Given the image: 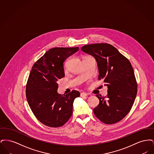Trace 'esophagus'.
Wrapping results in <instances>:
<instances>
[{"label": "esophagus", "instance_id": "esophagus-1", "mask_svg": "<svg viewBox=\"0 0 154 154\" xmlns=\"http://www.w3.org/2000/svg\"><path fill=\"white\" fill-rule=\"evenodd\" d=\"M87 95H88V94L85 92H82L80 94L81 97H84V96H86Z\"/></svg>", "mask_w": 154, "mask_h": 154}]
</instances>
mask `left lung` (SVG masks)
I'll list each match as a JSON object with an SVG mask.
<instances>
[{
  "instance_id": "1",
  "label": "left lung",
  "mask_w": 154,
  "mask_h": 154,
  "mask_svg": "<svg viewBox=\"0 0 154 154\" xmlns=\"http://www.w3.org/2000/svg\"><path fill=\"white\" fill-rule=\"evenodd\" d=\"M81 50L95 58L99 80H103L108 88L106 97L96 95L99 104L94 109V112L104 124L117 123L129 113L137 95V83L132 65L109 44H88Z\"/></svg>"
}]
</instances>
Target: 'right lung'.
<instances>
[{"label":"right lung","instance_id":"right-lung-1","mask_svg":"<svg viewBox=\"0 0 154 154\" xmlns=\"http://www.w3.org/2000/svg\"><path fill=\"white\" fill-rule=\"evenodd\" d=\"M79 49L51 48L32 68L26 87V99L37 119L46 126L60 127L72 115L74 100L80 94L73 90L66 95L59 94L57 81L65 76L64 61Z\"/></svg>","mask_w":154,"mask_h":154}]
</instances>
